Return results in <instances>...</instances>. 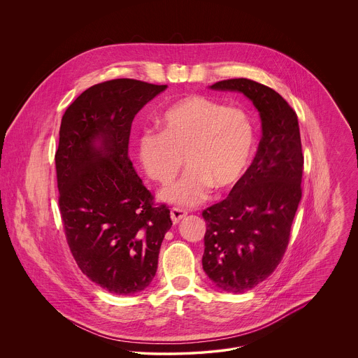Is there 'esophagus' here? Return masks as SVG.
I'll return each mask as SVG.
<instances>
[{
  "label": "esophagus",
  "mask_w": 358,
  "mask_h": 358,
  "mask_svg": "<svg viewBox=\"0 0 358 358\" xmlns=\"http://www.w3.org/2000/svg\"><path fill=\"white\" fill-rule=\"evenodd\" d=\"M186 215H187V212L183 210V209H179V208H172L171 209V219H172L173 224H178Z\"/></svg>",
  "instance_id": "esophagus-1"
}]
</instances>
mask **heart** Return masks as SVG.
Instances as JSON below:
<instances>
[{
	"label": "heart",
	"mask_w": 358,
	"mask_h": 358,
	"mask_svg": "<svg viewBox=\"0 0 358 358\" xmlns=\"http://www.w3.org/2000/svg\"><path fill=\"white\" fill-rule=\"evenodd\" d=\"M161 131H145L138 153L145 172L162 185L171 182L182 165L183 176L164 189L159 199L169 204L192 206L208 196L212 186H234L250 165L255 129L241 108L227 107L201 95L186 96L165 108Z\"/></svg>",
	"instance_id": "obj_1"
}]
</instances>
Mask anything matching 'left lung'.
Masks as SVG:
<instances>
[{"label":"left lung","instance_id":"8db88e82","mask_svg":"<svg viewBox=\"0 0 358 358\" xmlns=\"http://www.w3.org/2000/svg\"><path fill=\"white\" fill-rule=\"evenodd\" d=\"M209 88L243 94L262 122L252 164L223 201L203 212L205 274L219 289L243 294L266 280L287 250L302 200L301 132L292 107L263 84L231 78Z\"/></svg>","mask_w":358,"mask_h":358}]
</instances>
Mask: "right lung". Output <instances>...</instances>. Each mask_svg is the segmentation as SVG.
<instances>
[{
    "instance_id": "add662e5",
    "label": "right lung",
    "mask_w": 358,
    "mask_h": 358,
    "mask_svg": "<svg viewBox=\"0 0 358 358\" xmlns=\"http://www.w3.org/2000/svg\"><path fill=\"white\" fill-rule=\"evenodd\" d=\"M166 88L106 81L84 91L60 124L55 164L66 238L81 271L115 295L150 285L172 226L169 209L153 204L128 155L135 115Z\"/></svg>"
}]
</instances>
